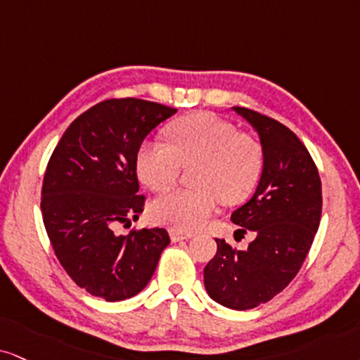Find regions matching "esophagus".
<instances>
[{"label": "esophagus", "instance_id": "esophagus-1", "mask_svg": "<svg viewBox=\"0 0 360 360\" xmlns=\"http://www.w3.org/2000/svg\"><path fill=\"white\" fill-rule=\"evenodd\" d=\"M193 235H195L193 232H184V230H176V229H172V230H170V238H172V242L187 240V238H192Z\"/></svg>", "mask_w": 360, "mask_h": 360}]
</instances>
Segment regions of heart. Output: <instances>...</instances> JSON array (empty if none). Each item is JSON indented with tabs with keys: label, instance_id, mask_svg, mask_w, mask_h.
Wrapping results in <instances>:
<instances>
[{
	"label": "heart",
	"instance_id": "b5f03b06",
	"mask_svg": "<svg viewBox=\"0 0 360 360\" xmlns=\"http://www.w3.org/2000/svg\"><path fill=\"white\" fill-rule=\"evenodd\" d=\"M168 145L146 141L135 158L139 179L153 192L179 181L184 167L197 165L193 190H175L152 203L158 224L180 230L202 227L219 200L238 203L252 193L264 172V146L254 136L212 113H193L167 127Z\"/></svg>",
	"mask_w": 360,
	"mask_h": 360
}]
</instances>
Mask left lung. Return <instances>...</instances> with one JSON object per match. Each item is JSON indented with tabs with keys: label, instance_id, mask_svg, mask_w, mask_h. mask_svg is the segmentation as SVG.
Segmentation results:
<instances>
[{
	"label": "left lung",
	"instance_id": "1",
	"mask_svg": "<svg viewBox=\"0 0 360 360\" xmlns=\"http://www.w3.org/2000/svg\"><path fill=\"white\" fill-rule=\"evenodd\" d=\"M259 131L265 163L259 187L232 214L238 233L254 232L245 250L215 238L203 269L208 295L233 310L254 309L282 292L302 267L322 215V184L309 150L277 120L235 106Z\"/></svg>",
	"mask_w": 360,
	"mask_h": 360
}]
</instances>
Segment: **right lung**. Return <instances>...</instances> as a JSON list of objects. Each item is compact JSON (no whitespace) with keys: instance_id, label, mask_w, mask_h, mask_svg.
I'll return each instance as SVG.
<instances>
[{"instance_id":"obj_1","label":"right lung","mask_w":360,"mask_h":360,"mask_svg":"<svg viewBox=\"0 0 360 360\" xmlns=\"http://www.w3.org/2000/svg\"><path fill=\"white\" fill-rule=\"evenodd\" d=\"M173 113L140 98L101 101L66 128L46 165L41 214L56 259L78 287L106 302L143 290L170 243L165 229H113L143 212L136 152Z\"/></svg>"}]
</instances>
